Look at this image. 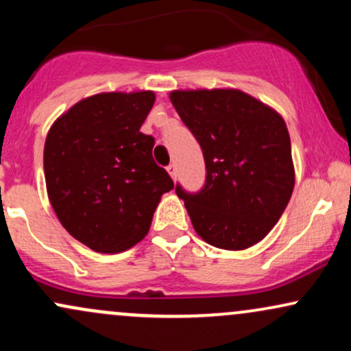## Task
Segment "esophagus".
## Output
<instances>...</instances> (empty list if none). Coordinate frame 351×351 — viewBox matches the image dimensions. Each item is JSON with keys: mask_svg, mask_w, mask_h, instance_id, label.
Wrapping results in <instances>:
<instances>
[{"mask_svg": "<svg viewBox=\"0 0 351 351\" xmlns=\"http://www.w3.org/2000/svg\"><path fill=\"white\" fill-rule=\"evenodd\" d=\"M167 171H168V175H170L173 180H176V175H178V173H176V165H175V163L168 165V167H167Z\"/></svg>", "mask_w": 351, "mask_h": 351, "instance_id": "34e87169", "label": "esophagus"}]
</instances>
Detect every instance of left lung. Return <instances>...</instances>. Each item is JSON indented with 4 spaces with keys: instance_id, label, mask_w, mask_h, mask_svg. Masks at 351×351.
<instances>
[{
    "instance_id": "obj_1",
    "label": "left lung",
    "mask_w": 351,
    "mask_h": 351,
    "mask_svg": "<svg viewBox=\"0 0 351 351\" xmlns=\"http://www.w3.org/2000/svg\"><path fill=\"white\" fill-rule=\"evenodd\" d=\"M170 100L206 163L201 191L189 195L176 184L195 231L228 251L263 241L280 219L295 184L284 119L237 88L173 90Z\"/></svg>"
}]
</instances>
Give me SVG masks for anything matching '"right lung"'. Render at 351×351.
Segmentation results:
<instances>
[{
    "label": "right lung",
    "mask_w": 351,
    "mask_h": 351,
    "mask_svg": "<svg viewBox=\"0 0 351 351\" xmlns=\"http://www.w3.org/2000/svg\"><path fill=\"white\" fill-rule=\"evenodd\" d=\"M152 90L102 92L52 123L44 143L47 196L66 231L95 252L115 254L147 236L163 193L173 189L140 132Z\"/></svg>",
    "instance_id": "1"
}]
</instances>
